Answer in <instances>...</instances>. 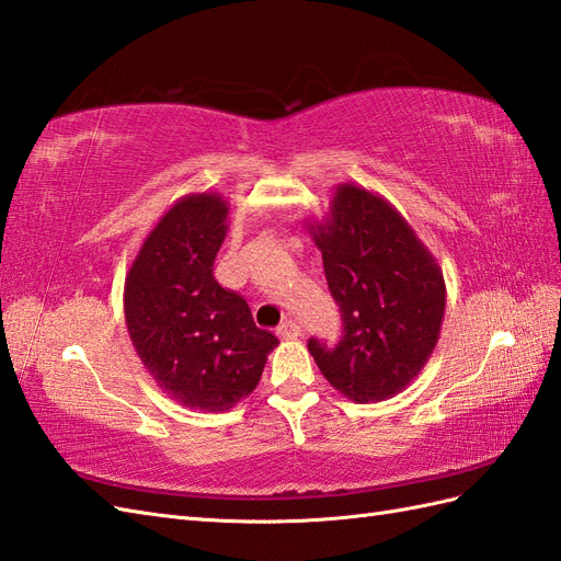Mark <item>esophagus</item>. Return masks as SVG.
I'll list each match as a JSON object with an SVG mask.
<instances>
[{
	"label": "esophagus",
	"mask_w": 561,
	"mask_h": 561,
	"mask_svg": "<svg viewBox=\"0 0 561 561\" xmlns=\"http://www.w3.org/2000/svg\"><path fill=\"white\" fill-rule=\"evenodd\" d=\"M277 336L284 339V341H291V339L300 336V327L294 320H286L284 324L277 327Z\"/></svg>",
	"instance_id": "obj_1"
}]
</instances>
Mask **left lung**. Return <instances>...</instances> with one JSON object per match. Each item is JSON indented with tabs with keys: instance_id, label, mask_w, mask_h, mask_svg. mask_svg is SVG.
I'll list each match as a JSON object with an SVG mask.
<instances>
[{
	"instance_id": "left-lung-1",
	"label": "left lung",
	"mask_w": 561,
	"mask_h": 561,
	"mask_svg": "<svg viewBox=\"0 0 561 561\" xmlns=\"http://www.w3.org/2000/svg\"><path fill=\"white\" fill-rule=\"evenodd\" d=\"M306 225L343 320L336 346L310 339V355L353 403L393 398L417 379L440 336L436 257L389 201L351 182L336 186L322 222Z\"/></svg>"
}]
</instances>
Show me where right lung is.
<instances>
[{"mask_svg": "<svg viewBox=\"0 0 561 561\" xmlns=\"http://www.w3.org/2000/svg\"><path fill=\"white\" fill-rule=\"evenodd\" d=\"M227 215L218 192L175 201L125 277V322L144 369L168 398L201 412H225L253 393L279 343L213 277Z\"/></svg>", "mask_w": 561, "mask_h": 561, "instance_id": "right-lung-1", "label": "right lung"}]
</instances>
